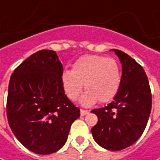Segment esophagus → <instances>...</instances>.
Wrapping results in <instances>:
<instances>
[{
	"instance_id": "esophagus-1",
	"label": "esophagus",
	"mask_w": 160,
	"mask_h": 160,
	"mask_svg": "<svg viewBox=\"0 0 160 160\" xmlns=\"http://www.w3.org/2000/svg\"><path fill=\"white\" fill-rule=\"evenodd\" d=\"M88 113H89L88 110H84V109H81L80 110V115L81 116H85V115H87Z\"/></svg>"
}]
</instances>
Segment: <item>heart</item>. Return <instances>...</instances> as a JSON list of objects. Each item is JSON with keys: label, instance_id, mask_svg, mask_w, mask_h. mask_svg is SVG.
Here are the masks:
<instances>
[{"label": "heart", "instance_id": "heart-1", "mask_svg": "<svg viewBox=\"0 0 160 160\" xmlns=\"http://www.w3.org/2000/svg\"><path fill=\"white\" fill-rule=\"evenodd\" d=\"M122 74L119 64L112 58L85 55L72 66L71 71H64L61 77L62 87L68 98L75 102L83 91L80 104L90 107L99 102H111L120 89Z\"/></svg>", "mask_w": 160, "mask_h": 160}]
</instances>
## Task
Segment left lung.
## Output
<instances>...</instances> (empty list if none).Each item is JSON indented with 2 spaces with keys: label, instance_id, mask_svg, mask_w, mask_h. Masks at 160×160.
Here are the masks:
<instances>
[{
  "label": "left lung",
  "instance_id": "8db88e82",
  "mask_svg": "<svg viewBox=\"0 0 160 160\" xmlns=\"http://www.w3.org/2000/svg\"><path fill=\"white\" fill-rule=\"evenodd\" d=\"M110 52L122 64L121 85L113 102L92 110L98 117L92 133L102 148L121 151L133 144L145 130L151 115V92L142 67L122 51Z\"/></svg>",
  "mask_w": 160,
  "mask_h": 160
}]
</instances>
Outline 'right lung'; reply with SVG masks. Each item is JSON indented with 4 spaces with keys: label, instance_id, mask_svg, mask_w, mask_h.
<instances>
[{
    "label": "right lung",
    "instance_id": "1",
    "mask_svg": "<svg viewBox=\"0 0 160 160\" xmlns=\"http://www.w3.org/2000/svg\"><path fill=\"white\" fill-rule=\"evenodd\" d=\"M63 66L56 52L32 54L10 77L7 98L9 127L21 144L40 155L58 151L66 143L80 109L65 94Z\"/></svg>",
    "mask_w": 160,
    "mask_h": 160
}]
</instances>
